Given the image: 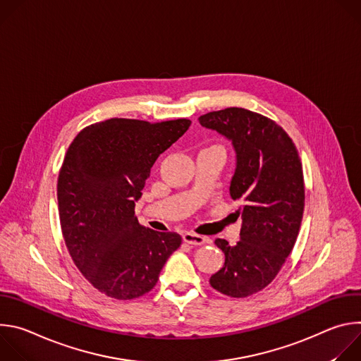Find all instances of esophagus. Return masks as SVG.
<instances>
[{
    "instance_id": "esophagus-1",
    "label": "esophagus",
    "mask_w": 361,
    "mask_h": 361,
    "mask_svg": "<svg viewBox=\"0 0 361 361\" xmlns=\"http://www.w3.org/2000/svg\"><path fill=\"white\" fill-rule=\"evenodd\" d=\"M183 240L187 243V244H191V245H202L209 241L207 237L204 235H200V234H195V233H185L183 235Z\"/></svg>"
}]
</instances>
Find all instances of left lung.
<instances>
[{"mask_svg":"<svg viewBox=\"0 0 361 361\" xmlns=\"http://www.w3.org/2000/svg\"><path fill=\"white\" fill-rule=\"evenodd\" d=\"M233 141L237 167L230 194L241 202L240 241L217 238L226 263L210 284L224 295L243 298L267 287L295 244L304 212V177L298 151L273 120L230 107L198 118Z\"/></svg>","mask_w":361,"mask_h":361,"instance_id":"left-lung-1","label":"left lung"}]
</instances>
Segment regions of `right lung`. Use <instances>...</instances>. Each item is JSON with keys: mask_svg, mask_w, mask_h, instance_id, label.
I'll return each instance as SVG.
<instances>
[{"mask_svg": "<svg viewBox=\"0 0 361 361\" xmlns=\"http://www.w3.org/2000/svg\"><path fill=\"white\" fill-rule=\"evenodd\" d=\"M190 124L110 118L82 128L67 149L57 183L63 237L81 274L109 297L148 293L181 245L177 233L142 227L134 209L152 164Z\"/></svg>", "mask_w": 361, "mask_h": 361, "instance_id": "right-lung-1", "label": "right lung"}]
</instances>
